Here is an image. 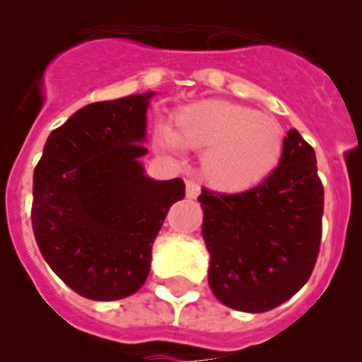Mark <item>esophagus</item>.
Instances as JSON below:
<instances>
[{
	"mask_svg": "<svg viewBox=\"0 0 362 362\" xmlns=\"http://www.w3.org/2000/svg\"><path fill=\"white\" fill-rule=\"evenodd\" d=\"M201 193V186H199L195 180H187L186 182V195L189 199H195Z\"/></svg>",
	"mask_w": 362,
	"mask_h": 362,
	"instance_id": "obj_1",
	"label": "esophagus"
}]
</instances>
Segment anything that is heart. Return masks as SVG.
I'll use <instances>...</instances> for the list:
<instances>
[{"mask_svg": "<svg viewBox=\"0 0 362 362\" xmlns=\"http://www.w3.org/2000/svg\"><path fill=\"white\" fill-rule=\"evenodd\" d=\"M167 146L204 150L201 170L210 186L242 192L267 180L284 156V127L244 105L209 99L187 105L161 131Z\"/></svg>", "mask_w": 362, "mask_h": 362, "instance_id": "b5f03b06", "label": "heart"}]
</instances>
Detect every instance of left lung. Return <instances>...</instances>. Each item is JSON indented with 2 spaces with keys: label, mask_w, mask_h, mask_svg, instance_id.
Returning <instances> with one entry per match:
<instances>
[{
  "label": "left lung",
  "mask_w": 362,
  "mask_h": 362,
  "mask_svg": "<svg viewBox=\"0 0 362 362\" xmlns=\"http://www.w3.org/2000/svg\"><path fill=\"white\" fill-rule=\"evenodd\" d=\"M203 238L216 298L240 312H267L308 281L323 231V184L315 152L287 131L274 173L240 193L203 189Z\"/></svg>",
  "instance_id": "obj_1"
}]
</instances>
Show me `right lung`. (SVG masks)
<instances>
[{
	"instance_id": "right-lung-1",
	"label": "right lung",
	"mask_w": 362,
	"mask_h": 362,
	"mask_svg": "<svg viewBox=\"0 0 362 362\" xmlns=\"http://www.w3.org/2000/svg\"><path fill=\"white\" fill-rule=\"evenodd\" d=\"M152 93L82 107L47 139L33 170L31 226L50 269L92 300L146 281L152 244L184 180L156 182L139 158Z\"/></svg>"
}]
</instances>
